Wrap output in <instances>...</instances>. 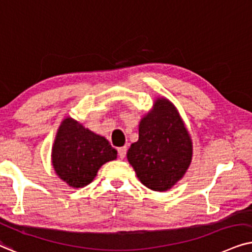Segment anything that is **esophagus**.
Here are the masks:
<instances>
[{
  "label": "esophagus",
  "instance_id": "obj_1",
  "mask_svg": "<svg viewBox=\"0 0 252 252\" xmlns=\"http://www.w3.org/2000/svg\"><path fill=\"white\" fill-rule=\"evenodd\" d=\"M126 146H123V147H119V149H117V152H119V157L121 158V159H123L124 157H126Z\"/></svg>",
  "mask_w": 252,
  "mask_h": 252
}]
</instances>
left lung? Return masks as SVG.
I'll list each match as a JSON object with an SVG mask.
<instances>
[{"label":"left lung","mask_w":252,"mask_h":252,"mask_svg":"<svg viewBox=\"0 0 252 252\" xmlns=\"http://www.w3.org/2000/svg\"><path fill=\"white\" fill-rule=\"evenodd\" d=\"M140 182L154 191L175 186L189 168L192 142L179 112L159 98L139 123V138L126 153Z\"/></svg>","instance_id":"obj_1"}]
</instances>
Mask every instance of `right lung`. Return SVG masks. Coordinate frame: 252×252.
Segmentation results:
<instances>
[{
  "instance_id": "add662e5",
  "label": "right lung",
  "mask_w": 252,
  "mask_h": 252,
  "mask_svg": "<svg viewBox=\"0 0 252 252\" xmlns=\"http://www.w3.org/2000/svg\"><path fill=\"white\" fill-rule=\"evenodd\" d=\"M117 151L105 137L66 117L60 126L52 150L56 174L72 188H83L94 180L103 163L115 160Z\"/></svg>"
}]
</instances>
